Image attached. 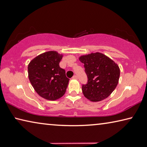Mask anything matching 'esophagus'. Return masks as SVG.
<instances>
[{"mask_svg": "<svg viewBox=\"0 0 147 147\" xmlns=\"http://www.w3.org/2000/svg\"><path fill=\"white\" fill-rule=\"evenodd\" d=\"M77 78H78V77H77V76H76V75H74L73 76V79H77Z\"/></svg>", "mask_w": 147, "mask_h": 147, "instance_id": "esophagus-1", "label": "esophagus"}]
</instances>
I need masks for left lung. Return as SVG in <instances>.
I'll return each instance as SVG.
<instances>
[{
  "label": "left lung",
  "mask_w": 147,
  "mask_h": 147,
  "mask_svg": "<svg viewBox=\"0 0 147 147\" xmlns=\"http://www.w3.org/2000/svg\"><path fill=\"white\" fill-rule=\"evenodd\" d=\"M79 59L84 64L88 78L87 83L82 86L84 95L95 102L106 99L118 83L120 69L117 64L98 52L83 55Z\"/></svg>",
  "instance_id": "left-lung-1"
}]
</instances>
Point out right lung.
Wrapping results in <instances>:
<instances>
[{
    "instance_id": "1",
    "label": "right lung",
    "mask_w": 147,
    "mask_h": 147,
    "mask_svg": "<svg viewBox=\"0 0 147 147\" xmlns=\"http://www.w3.org/2000/svg\"><path fill=\"white\" fill-rule=\"evenodd\" d=\"M62 55L54 51L38 55L28 65L29 78L40 96L54 101L65 94L69 78L59 67Z\"/></svg>"
}]
</instances>
